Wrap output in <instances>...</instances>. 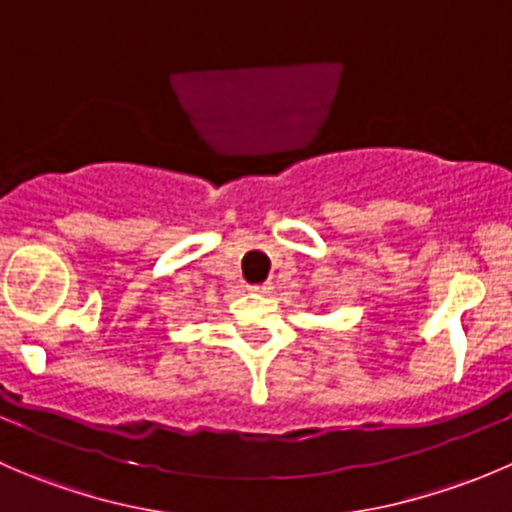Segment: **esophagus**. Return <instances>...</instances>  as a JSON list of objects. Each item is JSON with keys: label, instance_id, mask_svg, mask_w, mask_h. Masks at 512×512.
Here are the masks:
<instances>
[{"label": "esophagus", "instance_id": "34e87169", "mask_svg": "<svg viewBox=\"0 0 512 512\" xmlns=\"http://www.w3.org/2000/svg\"><path fill=\"white\" fill-rule=\"evenodd\" d=\"M250 294H255V297H267V294L275 292V285L272 282H262V285H250Z\"/></svg>", "mask_w": 512, "mask_h": 512}]
</instances>
